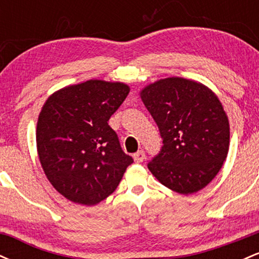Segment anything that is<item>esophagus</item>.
Segmentation results:
<instances>
[{
  "label": "esophagus",
  "mask_w": 259,
  "mask_h": 259,
  "mask_svg": "<svg viewBox=\"0 0 259 259\" xmlns=\"http://www.w3.org/2000/svg\"><path fill=\"white\" fill-rule=\"evenodd\" d=\"M134 160H135L136 163H141V162H144V159H145V152L144 151H138V152L136 153H134Z\"/></svg>",
  "instance_id": "esophagus-1"
}]
</instances>
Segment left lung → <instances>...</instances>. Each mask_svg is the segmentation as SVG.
Returning <instances> with one entry per match:
<instances>
[{
	"mask_svg": "<svg viewBox=\"0 0 259 259\" xmlns=\"http://www.w3.org/2000/svg\"><path fill=\"white\" fill-rule=\"evenodd\" d=\"M140 97L163 138L159 154L148 163L151 173L181 195L206 187L221 170L230 144L218 96L202 82L170 76L145 86Z\"/></svg>",
	"mask_w": 259,
	"mask_h": 259,
	"instance_id": "left-lung-1",
	"label": "left lung"
}]
</instances>
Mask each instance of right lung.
<instances>
[{"instance_id":"right-lung-1","label":"right lung","mask_w":259,"mask_h":259,"mask_svg":"<svg viewBox=\"0 0 259 259\" xmlns=\"http://www.w3.org/2000/svg\"><path fill=\"white\" fill-rule=\"evenodd\" d=\"M129 85L91 79L53 92L38 114L36 148L45 175L67 200L100 203L117 189L133 158L108 125Z\"/></svg>"}]
</instances>
